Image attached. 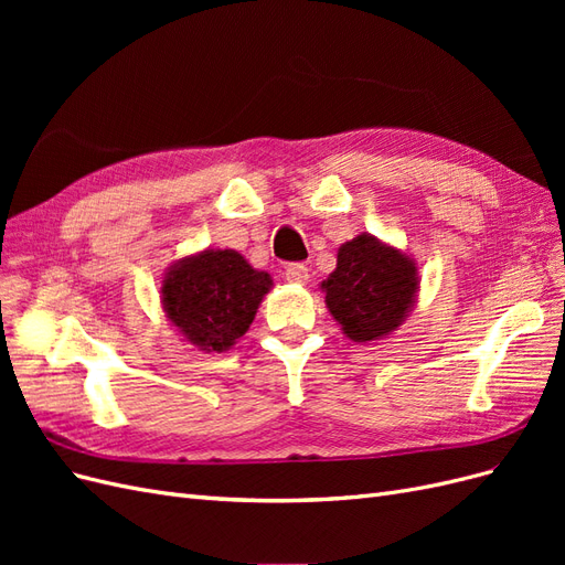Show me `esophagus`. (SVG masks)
<instances>
[{"instance_id": "1", "label": "esophagus", "mask_w": 565, "mask_h": 565, "mask_svg": "<svg viewBox=\"0 0 565 565\" xmlns=\"http://www.w3.org/2000/svg\"><path fill=\"white\" fill-rule=\"evenodd\" d=\"M285 278L295 285H306L309 282V268H306L303 264H289L285 268Z\"/></svg>"}]
</instances>
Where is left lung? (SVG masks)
Masks as SVG:
<instances>
[{
	"mask_svg": "<svg viewBox=\"0 0 565 565\" xmlns=\"http://www.w3.org/2000/svg\"><path fill=\"white\" fill-rule=\"evenodd\" d=\"M328 311L355 344L396 332L419 292L415 259L370 233L355 235L337 252V268L322 280Z\"/></svg>",
	"mask_w": 565,
	"mask_h": 565,
	"instance_id": "obj_1",
	"label": "left lung"
}]
</instances>
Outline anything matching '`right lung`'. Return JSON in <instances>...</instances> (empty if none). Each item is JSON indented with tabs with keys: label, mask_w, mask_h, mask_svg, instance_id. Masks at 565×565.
<instances>
[{
	"label": "right lung",
	"mask_w": 565,
	"mask_h": 565,
	"mask_svg": "<svg viewBox=\"0 0 565 565\" xmlns=\"http://www.w3.org/2000/svg\"><path fill=\"white\" fill-rule=\"evenodd\" d=\"M273 280L235 249H202L167 268L160 301L183 341L204 353L235 347Z\"/></svg>",
	"instance_id": "obj_1"
}]
</instances>
